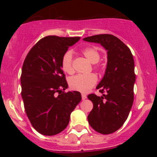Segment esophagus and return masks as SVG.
I'll list each match as a JSON object with an SVG mask.
<instances>
[{
    "mask_svg": "<svg viewBox=\"0 0 157 157\" xmlns=\"http://www.w3.org/2000/svg\"><path fill=\"white\" fill-rule=\"evenodd\" d=\"M81 96H82V99H83V100H84V99H86V94H83V93Z\"/></svg>",
    "mask_w": 157,
    "mask_h": 157,
    "instance_id": "obj_1",
    "label": "esophagus"
}]
</instances>
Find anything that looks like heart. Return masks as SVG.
Segmentation results:
<instances>
[{
  "instance_id": "obj_1",
  "label": "heart",
  "mask_w": 157,
  "mask_h": 157,
  "mask_svg": "<svg viewBox=\"0 0 157 157\" xmlns=\"http://www.w3.org/2000/svg\"><path fill=\"white\" fill-rule=\"evenodd\" d=\"M82 54L93 64L99 62L101 58V53L99 48L96 47H86L81 50ZM61 67L64 72L72 74L74 72L73 67V55L71 51H67L63 55L61 59ZM99 65L95 64L94 68L99 69ZM98 77L95 74H90L87 75H76L70 78V87L76 91L86 93L97 83Z\"/></svg>"
}]
</instances>
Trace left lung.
<instances>
[{"label": "left lung", "mask_w": 157, "mask_h": 157, "mask_svg": "<svg viewBox=\"0 0 157 157\" xmlns=\"http://www.w3.org/2000/svg\"><path fill=\"white\" fill-rule=\"evenodd\" d=\"M83 40L100 43L108 52L105 74L96 89L104 93L88 95L93 103L89 114V124L97 132L109 134L124 124L134 102L135 82L134 61L131 50L118 38L110 34H99Z\"/></svg>", "instance_id": "8db88e82"}]
</instances>
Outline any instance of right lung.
<instances>
[{"label":"right lung","mask_w":157,"mask_h":157,"mask_svg":"<svg viewBox=\"0 0 157 157\" xmlns=\"http://www.w3.org/2000/svg\"><path fill=\"white\" fill-rule=\"evenodd\" d=\"M80 37L48 36L30 49L22 67L21 95L33 127L43 135H55L68 124L71 113L81 101L80 92L67 88L61 59Z\"/></svg>","instance_id":"right-lung-1"}]
</instances>
